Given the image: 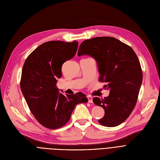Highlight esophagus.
<instances>
[{"mask_svg": "<svg viewBox=\"0 0 160 160\" xmlns=\"http://www.w3.org/2000/svg\"><path fill=\"white\" fill-rule=\"evenodd\" d=\"M88 102L89 103H93V98H92L91 96H88Z\"/></svg>", "mask_w": 160, "mask_h": 160, "instance_id": "1", "label": "esophagus"}]
</instances>
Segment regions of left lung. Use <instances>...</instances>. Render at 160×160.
Returning a JSON list of instances; mask_svg holds the SVG:
<instances>
[{
    "label": "left lung",
    "instance_id": "left-lung-1",
    "mask_svg": "<svg viewBox=\"0 0 160 160\" xmlns=\"http://www.w3.org/2000/svg\"><path fill=\"white\" fill-rule=\"evenodd\" d=\"M89 55L97 62L99 81L106 82L110 94L104 99L95 97V104L104 110L98 122L114 127L123 122L135 107L142 80L139 59L133 50L112 37H97L83 41L78 56Z\"/></svg>",
    "mask_w": 160,
    "mask_h": 160
}]
</instances>
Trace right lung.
Here are the masks:
<instances>
[{
	"mask_svg": "<svg viewBox=\"0 0 160 160\" xmlns=\"http://www.w3.org/2000/svg\"><path fill=\"white\" fill-rule=\"evenodd\" d=\"M78 42L50 41L39 45L23 65L21 89L30 112L45 128L58 129L71 119L75 106L88 99L81 92L65 96L56 87L63 63L75 55Z\"/></svg>",
	"mask_w": 160,
	"mask_h": 160,
	"instance_id": "add662e5",
	"label": "right lung"
}]
</instances>
